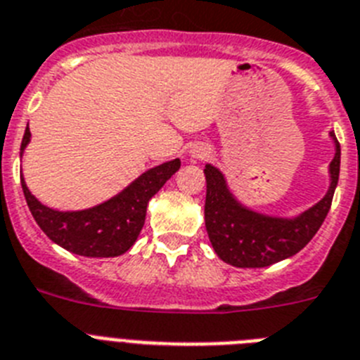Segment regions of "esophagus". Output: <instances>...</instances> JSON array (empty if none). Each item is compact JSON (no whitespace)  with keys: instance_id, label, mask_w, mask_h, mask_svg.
Returning <instances> with one entry per match:
<instances>
[{"instance_id":"obj_1","label":"esophagus","mask_w":360,"mask_h":360,"mask_svg":"<svg viewBox=\"0 0 360 360\" xmlns=\"http://www.w3.org/2000/svg\"><path fill=\"white\" fill-rule=\"evenodd\" d=\"M190 155L194 157V159H207V157L210 155V152H208L207 146L195 144V146H192V150H190Z\"/></svg>"}]
</instances>
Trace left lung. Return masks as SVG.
Masks as SVG:
<instances>
[{
	"instance_id": "8db88e82",
	"label": "left lung",
	"mask_w": 360,
	"mask_h": 360,
	"mask_svg": "<svg viewBox=\"0 0 360 360\" xmlns=\"http://www.w3.org/2000/svg\"><path fill=\"white\" fill-rule=\"evenodd\" d=\"M329 137L335 155L329 162L328 192L297 216H271L247 207L234 195L225 174L214 165H205V226L219 259L232 267L259 269L291 258L309 243L328 216L339 183L340 144L333 131Z\"/></svg>"
}]
</instances>
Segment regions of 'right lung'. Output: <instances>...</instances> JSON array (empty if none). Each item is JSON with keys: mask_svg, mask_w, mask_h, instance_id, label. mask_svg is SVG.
Listing matches in <instances>:
<instances>
[{"mask_svg": "<svg viewBox=\"0 0 360 360\" xmlns=\"http://www.w3.org/2000/svg\"><path fill=\"white\" fill-rule=\"evenodd\" d=\"M29 143L31 131L27 128L21 141L20 155H23ZM179 168V159L153 166L117 195L82 210H54L40 203L27 188L23 175L21 188L32 217L56 245L86 258H115L131 249L137 241L146 219L148 201Z\"/></svg>", "mask_w": 360, "mask_h": 360, "instance_id": "add662e5", "label": "right lung"}]
</instances>
